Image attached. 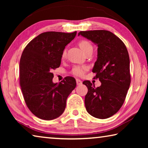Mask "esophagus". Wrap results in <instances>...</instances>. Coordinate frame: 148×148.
I'll return each mask as SVG.
<instances>
[{
	"instance_id": "esophagus-1",
	"label": "esophagus",
	"mask_w": 148,
	"mask_h": 148,
	"mask_svg": "<svg viewBox=\"0 0 148 148\" xmlns=\"http://www.w3.org/2000/svg\"><path fill=\"white\" fill-rule=\"evenodd\" d=\"M76 84L77 86H79V85H81L82 84V82L79 79H76Z\"/></svg>"
}]
</instances>
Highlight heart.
I'll return each instance as SVG.
<instances>
[{"mask_svg":"<svg viewBox=\"0 0 148 148\" xmlns=\"http://www.w3.org/2000/svg\"><path fill=\"white\" fill-rule=\"evenodd\" d=\"M78 45L80 48L82 49L84 53L86 54L89 51H92V46L91 44L90 43L89 41L86 40H82L78 42ZM66 49H64L62 53V57H64L66 56ZM87 71V67L85 66H76L72 69V74L75 76H82L84 74L85 72Z\"/></svg>","mask_w":148,"mask_h":148,"instance_id":"obj_1","label":"heart"}]
</instances>
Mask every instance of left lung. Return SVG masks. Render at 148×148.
I'll return each instance as SVG.
<instances>
[{"label": "left lung", "mask_w": 148, "mask_h": 148, "mask_svg": "<svg viewBox=\"0 0 148 148\" xmlns=\"http://www.w3.org/2000/svg\"><path fill=\"white\" fill-rule=\"evenodd\" d=\"M79 35L98 46L92 71L101 86L95 87L88 80L83 82L88 89L85 97L86 110L97 118H108L121 108L131 84L128 51L121 39L106 30L80 31Z\"/></svg>", "instance_id": "1"}]
</instances>
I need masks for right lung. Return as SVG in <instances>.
<instances>
[{"mask_svg":"<svg viewBox=\"0 0 148 148\" xmlns=\"http://www.w3.org/2000/svg\"><path fill=\"white\" fill-rule=\"evenodd\" d=\"M76 32H43L23 49L19 62L20 86L28 108L40 119L52 120L61 116L69 95L76 86L71 76L53 83L51 72L59 67L62 51Z\"/></svg>","mask_w":148,"mask_h":148,"instance_id":"1","label":"right lung"}]
</instances>
